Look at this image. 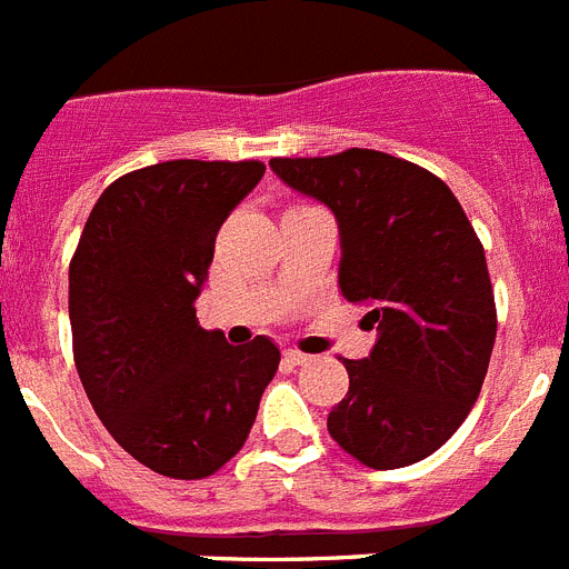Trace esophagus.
I'll return each instance as SVG.
<instances>
[{
	"mask_svg": "<svg viewBox=\"0 0 569 569\" xmlns=\"http://www.w3.org/2000/svg\"><path fill=\"white\" fill-rule=\"evenodd\" d=\"M308 353H302V351H293V348H288V351H284V362H288V366H305V362H308Z\"/></svg>",
	"mask_w": 569,
	"mask_h": 569,
	"instance_id": "obj_1",
	"label": "esophagus"
}]
</instances>
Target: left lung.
Returning <instances> with one entry per match:
<instances>
[{
	"label": "left lung",
	"instance_id": "8db88e82",
	"mask_svg": "<svg viewBox=\"0 0 569 569\" xmlns=\"http://www.w3.org/2000/svg\"><path fill=\"white\" fill-rule=\"evenodd\" d=\"M273 172L337 216L339 288L366 302L377 345L345 359L348 395L328 431L371 469L429 458L472 411L498 313L483 244L429 169L377 152L273 158Z\"/></svg>",
	"mask_w": 569,
	"mask_h": 569
}]
</instances>
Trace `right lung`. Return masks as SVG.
Masks as SVG:
<instances>
[{
  "instance_id": "obj_1",
  "label": "right lung",
  "mask_w": 569,
  "mask_h": 569,
  "mask_svg": "<svg viewBox=\"0 0 569 569\" xmlns=\"http://www.w3.org/2000/svg\"><path fill=\"white\" fill-rule=\"evenodd\" d=\"M261 160H163L97 198L68 267L74 362L100 423L134 460L210 478L244 446L279 348L203 331L196 299L216 236Z\"/></svg>"
}]
</instances>
